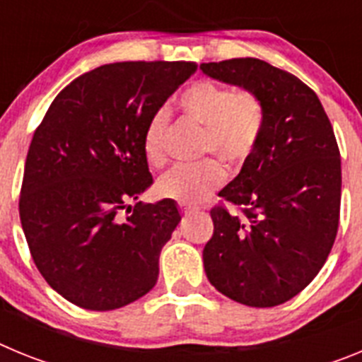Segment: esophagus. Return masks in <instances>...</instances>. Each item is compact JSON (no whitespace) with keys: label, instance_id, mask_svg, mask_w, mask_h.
<instances>
[{"label":"esophagus","instance_id":"esophagus-1","mask_svg":"<svg viewBox=\"0 0 362 362\" xmlns=\"http://www.w3.org/2000/svg\"><path fill=\"white\" fill-rule=\"evenodd\" d=\"M179 209H181V214H185V216H190V214L196 210L194 206H188V204H181Z\"/></svg>","mask_w":362,"mask_h":362}]
</instances>
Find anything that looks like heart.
<instances>
[{"instance_id":"b5f03b06","label":"heart","mask_w":362,"mask_h":362,"mask_svg":"<svg viewBox=\"0 0 362 362\" xmlns=\"http://www.w3.org/2000/svg\"><path fill=\"white\" fill-rule=\"evenodd\" d=\"M179 108L185 117L206 127L203 152H216L225 161H245L257 145L264 124V110L257 95L248 90L233 92L217 83L203 79L192 83L179 95ZM170 130V114L159 108L146 121L143 150L152 165H161L166 158V137ZM226 172L217 159L177 165L159 179L161 196L185 204H196L219 187Z\"/></svg>"}]
</instances>
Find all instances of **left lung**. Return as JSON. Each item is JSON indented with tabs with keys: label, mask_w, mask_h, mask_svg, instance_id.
Returning a JSON list of instances; mask_svg holds the SVG:
<instances>
[{
	"label": "left lung",
	"mask_w": 362,
	"mask_h": 362,
	"mask_svg": "<svg viewBox=\"0 0 362 362\" xmlns=\"http://www.w3.org/2000/svg\"><path fill=\"white\" fill-rule=\"evenodd\" d=\"M203 74L257 95L264 124L238 177L219 196L243 216L212 209L203 250L206 277L241 305L270 308L305 290L334 246L341 156L317 94L255 57L203 63Z\"/></svg>",
	"instance_id": "8db88e82"
}]
</instances>
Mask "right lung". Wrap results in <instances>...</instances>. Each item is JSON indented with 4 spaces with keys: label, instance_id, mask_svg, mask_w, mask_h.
Wrapping results in <instances>:
<instances>
[{
    "label": "right lung",
    "instance_id": "add662e5",
    "mask_svg": "<svg viewBox=\"0 0 362 362\" xmlns=\"http://www.w3.org/2000/svg\"><path fill=\"white\" fill-rule=\"evenodd\" d=\"M196 69L187 62L98 66L56 95L34 132L19 219L40 274L74 305L116 310L158 281L161 248L181 221L177 204L129 203L153 183L146 121Z\"/></svg>",
    "mask_w": 362,
    "mask_h": 362
}]
</instances>
